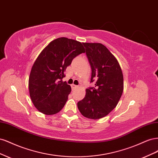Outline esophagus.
<instances>
[{"label": "esophagus", "instance_id": "esophagus-1", "mask_svg": "<svg viewBox=\"0 0 158 158\" xmlns=\"http://www.w3.org/2000/svg\"><path fill=\"white\" fill-rule=\"evenodd\" d=\"M78 87V85H74V84H73V85H72V88H77Z\"/></svg>", "mask_w": 158, "mask_h": 158}]
</instances>
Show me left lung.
<instances>
[{
	"mask_svg": "<svg viewBox=\"0 0 158 158\" xmlns=\"http://www.w3.org/2000/svg\"><path fill=\"white\" fill-rule=\"evenodd\" d=\"M92 69L90 82L94 87L85 89V98L77 103L85 117L99 119L115 108L123 92V75L114 55L101 44L83 43Z\"/></svg>",
	"mask_w": 158,
	"mask_h": 158,
	"instance_id": "obj_1",
	"label": "left lung"
}]
</instances>
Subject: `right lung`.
Instances as JSON below:
<instances>
[{
	"mask_svg": "<svg viewBox=\"0 0 158 158\" xmlns=\"http://www.w3.org/2000/svg\"><path fill=\"white\" fill-rule=\"evenodd\" d=\"M83 52L80 42L66 37L53 40L41 52L29 78L30 98L38 111L51 115L63 108L71 92L70 85L63 82L64 71Z\"/></svg>",
	"mask_w": 158,
	"mask_h": 158,
	"instance_id": "right-lung-1",
	"label": "right lung"
}]
</instances>
